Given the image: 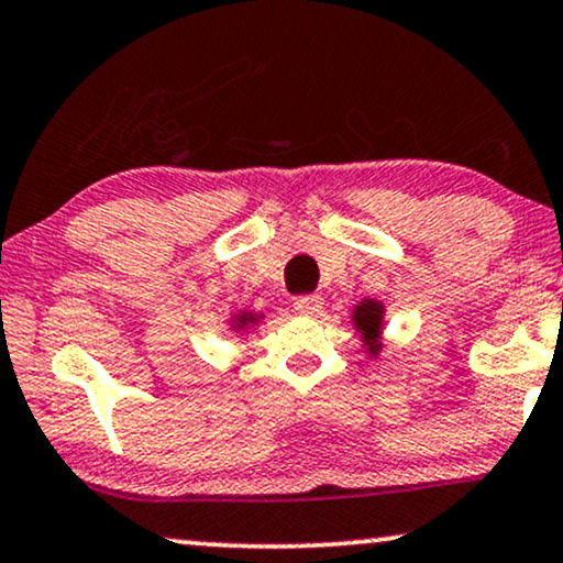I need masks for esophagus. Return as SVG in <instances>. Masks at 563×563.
Here are the masks:
<instances>
[{
	"instance_id": "obj_1",
	"label": "esophagus",
	"mask_w": 563,
	"mask_h": 563,
	"mask_svg": "<svg viewBox=\"0 0 563 563\" xmlns=\"http://www.w3.org/2000/svg\"><path fill=\"white\" fill-rule=\"evenodd\" d=\"M321 303H323L321 296H298L292 300V308H296L300 316H316L323 308Z\"/></svg>"
}]
</instances>
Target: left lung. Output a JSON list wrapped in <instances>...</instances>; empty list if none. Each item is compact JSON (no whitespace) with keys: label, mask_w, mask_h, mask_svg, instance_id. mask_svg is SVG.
Listing matches in <instances>:
<instances>
[{"label":"left lung","mask_w":563,"mask_h":563,"mask_svg":"<svg viewBox=\"0 0 563 563\" xmlns=\"http://www.w3.org/2000/svg\"><path fill=\"white\" fill-rule=\"evenodd\" d=\"M352 327L362 339V350L369 354V360H377L383 352V331H385V306L377 298H362L352 308Z\"/></svg>","instance_id":"8db88e82"}]
</instances>
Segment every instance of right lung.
<instances>
[{
  "instance_id": "right-lung-1",
  "label": "right lung",
  "mask_w": 563,
  "mask_h": 563,
  "mask_svg": "<svg viewBox=\"0 0 563 563\" xmlns=\"http://www.w3.org/2000/svg\"><path fill=\"white\" fill-rule=\"evenodd\" d=\"M265 319V313H257V311H236L229 316V329L232 331H240V334H247L257 327L260 321Z\"/></svg>"
}]
</instances>
